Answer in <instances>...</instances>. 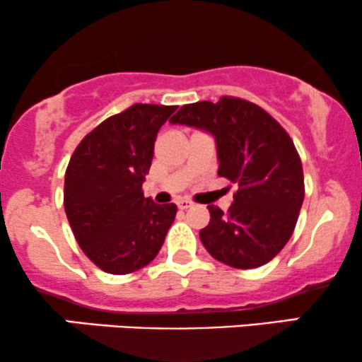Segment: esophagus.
<instances>
[{
  "instance_id": "esophagus-1",
  "label": "esophagus",
  "mask_w": 362,
  "mask_h": 362,
  "mask_svg": "<svg viewBox=\"0 0 362 362\" xmlns=\"http://www.w3.org/2000/svg\"><path fill=\"white\" fill-rule=\"evenodd\" d=\"M176 204H177V208H180V209H188V208L193 206V203H191L189 199H180V202H177Z\"/></svg>"
}]
</instances>
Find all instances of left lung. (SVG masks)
Segmentation results:
<instances>
[{"label":"left lung","instance_id":"left-lung-1","mask_svg":"<svg viewBox=\"0 0 362 362\" xmlns=\"http://www.w3.org/2000/svg\"><path fill=\"white\" fill-rule=\"evenodd\" d=\"M215 137L218 176L238 186L228 213L208 204L199 231L213 258L233 269H257L282 250L304 202V171L287 131L269 112L238 97L182 105L169 120Z\"/></svg>","mask_w":362,"mask_h":362}]
</instances>
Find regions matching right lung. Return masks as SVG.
<instances>
[{
  "label": "right lung",
  "mask_w": 362,
  "mask_h": 362,
  "mask_svg": "<svg viewBox=\"0 0 362 362\" xmlns=\"http://www.w3.org/2000/svg\"><path fill=\"white\" fill-rule=\"evenodd\" d=\"M176 109L134 104L88 132L70 158L66 218L83 253L107 274L153 262L176 218V204H156L142 193L156 136Z\"/></svg>",
  "instance_id": "add662e5"
}]
</instances>
